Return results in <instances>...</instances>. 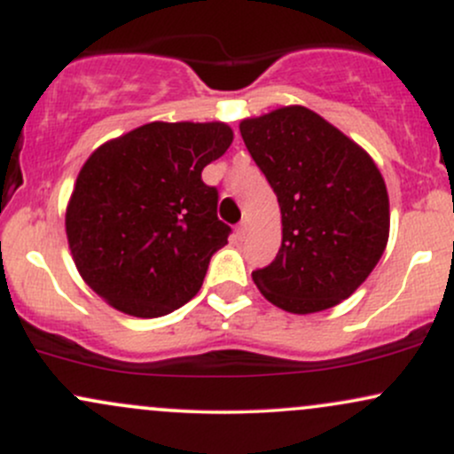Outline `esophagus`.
Masks as SVG:
<instances>
[{"label": "esophagus", "instance_id": "obj_1", "mask_svg": "<svg viewBox=\"0 0 454 454\" xmlns=\"http://www.w3.org/2000/svg\"><path fill=\"white\" fill-rule=\"evenodd\" d=\"M245 234H247V222H241L237 226V239H239V241H243Z\"/></svg>", "mask_w": 454, "mask_h": 454}]
</instances>
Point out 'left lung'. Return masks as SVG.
<instances>
[{"label":"left lung","mask_w":454,"mask_h":454,"mask_svg":"<svg viewBox=\"0 0 454 454\" xmlns=\"http://www.w3.org/2000/svg\"><path fill=\"white\" fill-rule=\"evenodd\" d=\"M241 137L281 209V247L254 270L290 314H316L369 278L388 241V194L367 151L305 106L243 119Z\"/></svg>","instance_id":"1"}]
</instances>
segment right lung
Segmentation results:
<instances>
[{"instance_id":"add662e5","label":"right lung","mask_w":454,"mask_h":454,"mask_svg":"<svg viewBox=\"0 0 454 454\" xmlns=\"http://www.w3.org/2000/svg\"><path fill=\"white\" fill-rule=\"evenodd\" d=\"M231 143L222 121H153L93 151L66 211L72 258L93 293L137 317L194 299L231 234L200 175Z\"/></svg>"}]
</instances>
